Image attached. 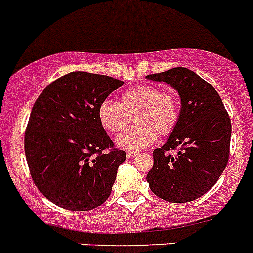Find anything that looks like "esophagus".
<instances>
[{
  "mask_svg": "<svg viewBox=\"0 0 253 253\" xmlns=\"http://www.w3.org/2000/svg\"><path fill=\"white\" fill-rule=\"evenodd\" d=\"M134 155H136V152H132V150H128V152L126 153L127 158H133Z\"/></svg>",
  "mask_w": 253,
  "mask_h": 253,
  "instance_id": "34e87169",
  "label": "esophagus"
}]
</instances>
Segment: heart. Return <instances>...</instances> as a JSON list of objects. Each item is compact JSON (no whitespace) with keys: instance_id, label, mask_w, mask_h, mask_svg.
Returning <instances> with one entry per match:
<instances>
[{"instance_id":"1","label":"heart","mask_w":253,"mask_h":253,"mask_svg":"<svg viewBox=\"0 0 253 253\" xmlns=\"http://www.w3.org/2000/svg\"><path fill=\"white\" fill-rule=\"evenodd\" d=\"M133 116L132 128L122 132L115 143L119 148L142 150L155 143L158 133L168 136L175 129L180 116L178 98L172 89L150 84L133 86L121 94V103L104 99L96 109L100 126L110 133H117L127 124V115Z\"/></svg>"}]
</instances>
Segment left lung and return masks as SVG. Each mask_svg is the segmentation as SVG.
I'll use <instances>...</instances> for the list:
<instances>
[{
    "label": "left lung",
    "mask_w": 253,
    "mask_h": 253,
    "mask_svg": "<svg viewBox=\"0 0 253 253\" xmlns=\"http://www.w3.org/2000/svg\"><path fill=\"white\" fill-rule=\"evenodd\" d=\"M164 82L177 91L180 116L163 147L153 152L154 164L147 175L155 196L185 203L208 192L229 159L231 121L215 89L188 68L175 67L145 77ZM180 149L175 157L167 153Z\"/></svg>",
    "instance_id": "left-lung-1"
}]
</instances>
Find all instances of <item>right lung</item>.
<instances>
[{
	"instance_id": "add662e5",
	"label": "right lung",
	"mask_w": 253,
	"mask_h": 253,
	"mask_svg": "<svg viewBox=\"0 0 253 253\" xmlns=\"http://www.w3.org/2000/svg\"><path fill=\"white\" fill-rule=\"evenodd\" d=\"M122 84L76 71L52 82L35 101L25 131V158L37 187L58 207L90 211L110 196L126 153H103L114 143L96 109Z\"/></svg>"
}]
</instances>
